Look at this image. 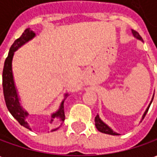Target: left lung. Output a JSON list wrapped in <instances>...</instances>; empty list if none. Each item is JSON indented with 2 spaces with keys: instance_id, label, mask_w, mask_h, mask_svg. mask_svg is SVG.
Listing matches in <instances>:
<instances>
[{
  "instance_id": "obj_1",
  "label": "left lung",
  "mask_w": 157,
  "mask_h": 157,
  "mask_svg": "<svg viewBox=\"0 0 157 157\" xmlns=\"http://www.w3.org/2000/svg\"><path fill=\"white\" fill-rule=\"evenodd\" d=\"M131 32H132V34H133V36L135 37V39H138V40H140V41L143 42V39H142L141 36L139 34V33H137L136 31H135V30H133V29L131 30ZM153 98H154V96H153ZM153 98H152L151 101V102H150V104L148 105L147 109H146V110H145V113H144V114H143V116H142L141 120H143V118H145V114H146L147 112H148L149 108H150V106H151V104ZM95 125H96V128H98V130L100 132H102V133H104V134H108V135H119L118 133H116L115 131H113L112 128L109 127V125L106 124L105 123H104V122L102 121V119L100 118L98 114L96 116V118H95Z\"/></svg>"
}]
</instances>
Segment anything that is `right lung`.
Segmentation results:
<instances>
[{"label":"right lung","mask_w":157,"mask_h":157,"mask_svg":"<svg viewBox=\"0 0 157 157\" xmlns=\"http://www.w3.org/2000/svg\"><path fill=\"white\" fill-rule=\"evenodd\" d=\"M36 36V33L30 29H27L22 33V34L19 39H16L13 44L11 46L9 50L7 58L6 59L4 63V68L2 72V86H3V93H4V98H5L6 105L8 109L9 112L11 113L14 118L18 121V123L23 127L29 128V123L26 121V118L29 116V113L23 109L20 102V97L17 92V89L16 87L14 77H13V72H12V59L13 56L19 48H21L22 45L27 44L28 42L32 40ZM69 96L68 93H65V98L59 105V108L56 112L53 113L51 114V120L50 123L53 122H59L61 123L60 125L57 128H53L52 131L57 130L62 125V123L65 120V112H64V102L65 98Z\"/></svg>","instance_id":"1"}]
</instances>
